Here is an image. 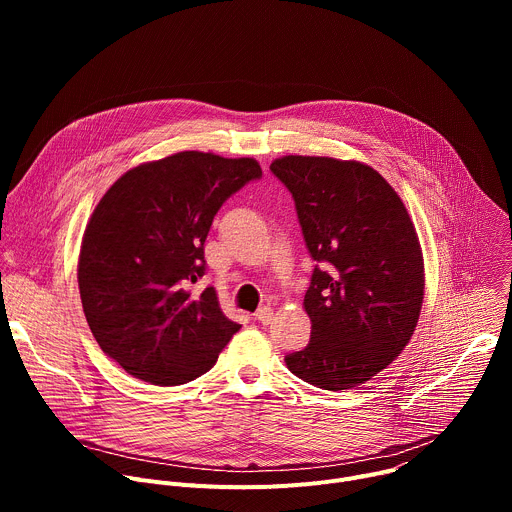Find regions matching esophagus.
Instances as JSON below:
<instances>
[{"label": "esophagus", "instance_id": "obj_1", "mask_svg": "<svg viewBox=\"0 0 512 512\" xmlns=\"http://www.w3.org/2000/svg\"><path fill=\"white\" fill-rule=\"evenodd\" d=\"M255 318H257L261 324H271V320H273V308H271V306H261V308L255 312Z\"/></svg>", "mask_w": 512, "mask_h": 512}]
</instances>
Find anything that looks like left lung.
<instances>
[{
	"label": "left lung",
	"instance_id": "obj_1",
	"mask_svg": "<svg viewBox=\"0 0 512 512\" xmlns=\"http://www.w3.org/2000/svg\"><path fill=\"white\" fill-rule=\"evenodd\" d=\"M271 172L294 196L316 265L304 310L310 344L285 356L302 381L342 391L387 369L413 336L425 273L419 237L393 186L371 166L283 156Z\"/></svg>",
	"mask_w": 512,
	"mask_h": 512
}]
</instances>
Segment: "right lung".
<instances>
[{
  "instance_id": "add662e5",
  "label": "right lung",
  "mask_w": 512,
  "mask_h": 512,
  "mask_svg": "<svg viewBox=\"0 0 512 512\" xmlns=\"http://www.w3.org/2000/svg\"><path fill=\"white\" fill-rule=\"evenodd\" d=\"M261 178L253 158L180 152L127 170L83 235L79 289L101 350L131 377L172 387L212 369L239 324L214 287L192 296L223 202Z\"/></svg>"
}]
</instances>
